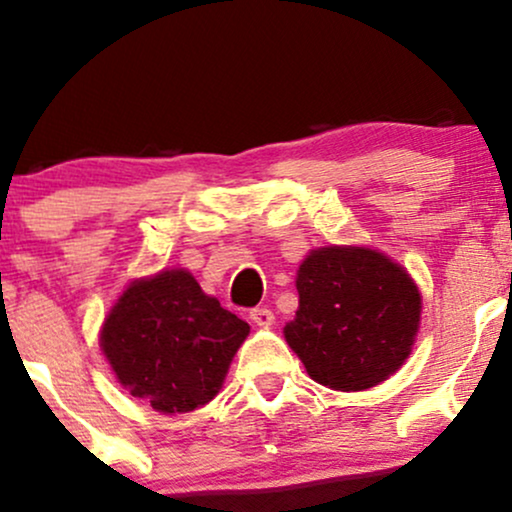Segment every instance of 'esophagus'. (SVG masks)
Wrapping results in <instances>:
<instances>
[{"label":"esophagus","instance_id":"1","mask_svg":"<svg viewBox=\"0 0 512 512\" xmlns=\"http://www.w3.org/2000/svg\"><path fill=\"white\" fill-rule=\"evenodd\" d=\"M250 320L260 327H269V325H274V313L269 308H252Z\"/></svg>","mask_w":512,"mask_h":512}]
</instances>
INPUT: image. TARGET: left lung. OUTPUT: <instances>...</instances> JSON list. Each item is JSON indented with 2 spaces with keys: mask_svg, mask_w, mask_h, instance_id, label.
<instances>
[{
  "mask_svg": "<svg viewBox=\"0 0 512 512\" xmlns=\"http://www.w3.org/2000/svg\"><path fill=\"white\" fill-rule=\"evenodd\" d=\"M298 310L286 342L320 385L358 392L402 366L419 330L411 276L368 248H322L298 269Z\"/></svg>",
  "mask_w": 512,
  "mask_h": 512,
  "instance_id": "1",
  "label": "left lung"
}]
</instances>
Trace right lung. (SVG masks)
<instances>
[{"instance_id":"1","label":"right lung","mask_w":512,"mask_h":512,"mask_svg":"<svg viewBox=\"0 0 512 512\" xmlns=\"http://www.w3.org/2000/svg\"><path fill=\"white\" fill-rule=\"evenodd\" d=\"M250 325L185 269L134 281L105 320L101 346L117 380L156 411H192L221 390Z\"/></svg>"}]
</instances>
